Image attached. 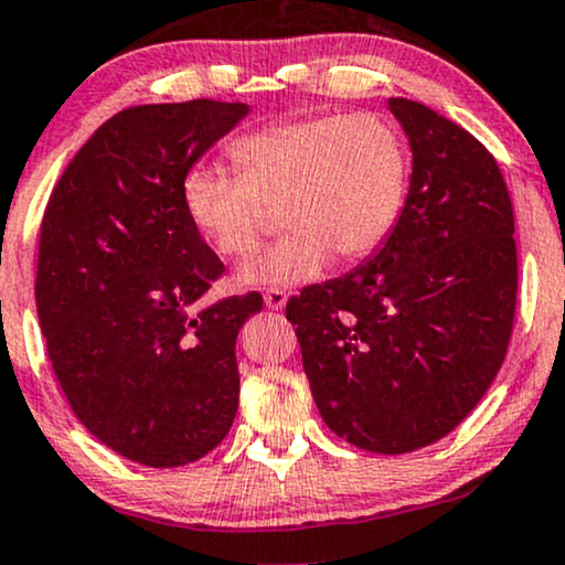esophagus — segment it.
Listing matches in <instances>:
<instances>
[{"label": "esophagus", "instance_id": "obj_1", "mask_svg": "<svg viewBox=\"0 0 565 565\" xmlns=\"http://www.w3.org/2000/svg\"><path fill=\"white\" fill-rule=\"evenodd\" d=\"M263 299H266L268 310H281V307L287 305L289 295H287V291H284V289H268L266 297H263Z\"/></svg>", "mask_w": 565, "mask_h": 565}]
</instances>
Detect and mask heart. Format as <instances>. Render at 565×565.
I'll return each instance as SVG.
<instances>
[{"instance_id": "heart-1", "label": "heart", "mask_w": 565, "mask_h": 565, "mask_svg": "<svg viewBox=\"0 0 565 565\" xmlns=\"http://www.w3.org/2000/svg\"><path fill=\"white\" fill-rule=\"evenodd\" d=\"M230 156L237 174L200 161L182 177L192 230L224 258L242 260L274 224L289 234L242 268L253 287L318 278L335 255H375L402 218L412 159L404 135L377 114H316L242 135Z\"/></svg>"}]
</instances>
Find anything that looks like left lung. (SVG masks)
<instances>
[{
    "mask_svg": "<svg viewBox=\"0 0 565 565\" xmlns=\"http://www.w3.org/2000/svg\"><path fill=\"white\" fill-rule=\"evenodd\" d=\"M412 146L402 218L375 258L287 302L320 417L352 446L409 454L480 404L509 352L519 263L492 153L451 119L391 98Z\"/></svg>",
    "mask_w": 565,
    "mask_h": 565,
    "instance_id": "8db88e82",
    "label": "left lung"
}]
</instances>
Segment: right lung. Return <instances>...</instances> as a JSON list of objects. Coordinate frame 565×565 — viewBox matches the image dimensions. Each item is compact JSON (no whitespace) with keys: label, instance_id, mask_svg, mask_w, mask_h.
Returning a JSON list of instances; mask_svg holds the SVG:
<instances>
[{"label":"right lung","instance_id":"add662e5","mask_svg":"<svg viewBox=\"0 0 565 565\" xmlns=\"http://www.w3.org/2000/svg\"><path fill=\"white\" fill-rule=\"evenodd\" d=\"M249 111L192 98L114 114L62 171L39 239L35 310L75 417L142 467L224 440L239 404V328L263 297L198 307L224 263L192 230L182 177Z\"/></svg>","mask_w":565,"mask_h":565}]
</instances>
